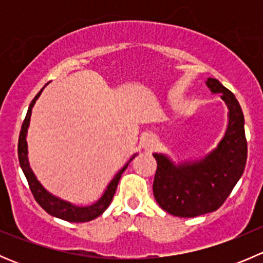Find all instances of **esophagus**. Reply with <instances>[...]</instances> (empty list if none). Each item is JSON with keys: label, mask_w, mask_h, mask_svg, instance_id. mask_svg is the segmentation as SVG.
Segmentation results:
<instances>
[{"label": "esophagus", "mask_w": 263, "mask_h": 263, "mask_svg": "<svg viewBox=\"0 0 263 263\" xmlns=\"http://www.w3.org/2000/svg\"><path fill=\"white\" fill-rule=\"evenodd\" d=\"M155 146H156V140L154 139L153 136L145 137L144 141H142V147H144L145 150H153Z\"/></svg>", "instance_id": "34e87169"}]
</instances>
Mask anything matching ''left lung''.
<instances>
[{
  "instance_id": "left-lung-1",
  "label": "left lung",
  "mask_w": 263,
  "mask_h": 263,
  "mask_svg": "<svg viewBox=\"0 0 263 263\" xmlns=\"http://www.w3.org/2000/svg\"><path fill=\"white\" fill-rule=\"evenodd\" d=\"M209 89L221 94L229 109V122L217 147L198 161L176 165L163 154H154L158 168L154 178V197L166 213L195 217L216 211L246 168L247 140L245 116L234 94L219 80L209 78Z\"/></svg>"
}]
</instances>
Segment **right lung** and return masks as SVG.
<instances>
[{
    "mask_svg": "<svg viewBox=\"0 0 263 263\" xmlns=\"http://www.w3.org/2000/svg\"><path fill=\"white\" fill-rule=\"evenodd\" d=\"M43 91V89L35 95L33 100H31L30 105H29L28 113H26L25 119H24V123L21 126L20 136H18V144H17V154H18V161H20V166L23 169L24 174L26 177V181L29 183V187H30L31 193H33L34 198H35L36 202L42 206V209L47 211L49 215L55 217H60V219L66 220V221L71 222H85L90 221V220H94L95 217L100 216L105 210H107L108 206L110 205L113 200V196H115L117 185H118L119 179H121L122 173L126 171L127 165H128L129 161L135 158L136 155L132 156L129 159L128 163L116 174L115 178L109 182L107 190L104 191L102 197L97 201L95 203L90 206H85V208H79V206L72 205V203L67 202V201H63L61 198L55 197V196L50 195L48 191L43 187V185L39 183L36 177L34 176L33 171H31L30 165H29L28 160V144H26V134H28V127L29 122H30V116H31V109H33L34 104H35L36 99L39 98L41 92Z\"/></svg>",
    "mask_w": 263,
    "mask_h": 263,
    "instance_id": "1",
    "label": "right lung"
}]
</instances>
